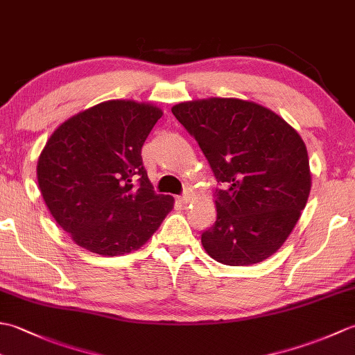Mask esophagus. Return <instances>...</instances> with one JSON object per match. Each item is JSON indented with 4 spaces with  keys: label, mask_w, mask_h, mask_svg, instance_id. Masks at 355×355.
Listing matches in <instances>:
<instances>
[{
    "label": "esophagus",
    "mask_w": 355,
    "mask_h": 355,
    "mask_svg": "<svg viewBox=\"0 0 355 355\" xmlns=\"http://www.w3.org/2000/svg\"><path fill=\"white\" fill-rule=\"evenodd\" d=\"M178 201L183 202V205H187V202H191V195L186 192L182 195V197H178Z\"/></svg>",
    "instance_id": "1"
}]
</instances>
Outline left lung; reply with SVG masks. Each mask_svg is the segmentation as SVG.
Returning <instances> with one entry per match:
<instances>
[{
  "label": "left lung",
  "instance_id": "8db88e82",
  "mask_svg": "<svg viewBox=\"0 0 355 355\" xmlns=\"http://www.w3.org/2000/svg\"><path fill=\"white\" fill-rule=\"evenodd\" d=\"M172 114L221 184L216 221L201 235L205 250L225 266L266 261L290 236L311 191L302 137L276 112L235 97L182 102Z\"/></svg>",
  "mask_w": 355,
  "mask_h": 355
}]
</instances>
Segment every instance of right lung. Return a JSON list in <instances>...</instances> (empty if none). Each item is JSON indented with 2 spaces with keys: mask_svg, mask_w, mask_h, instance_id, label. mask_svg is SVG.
<instances>
[{
  "mask_svg": "<svg viewBox=\"0 0 355 355\" xmlns=\"http://www.w3.org/2000/svg\"><path fill=\"white\" fill-rule=\"evenodd\" d=\"M163 111L150 103L107 101L59 125L37 158L36 177L50 214L85 250H139L173 207L153 191L141 146Z\"/></svg>",
  "mask_w": 355,
  "mask_h": 355,
  "instance_id": "1",
  "label": "right lung"
}]
</instances>
